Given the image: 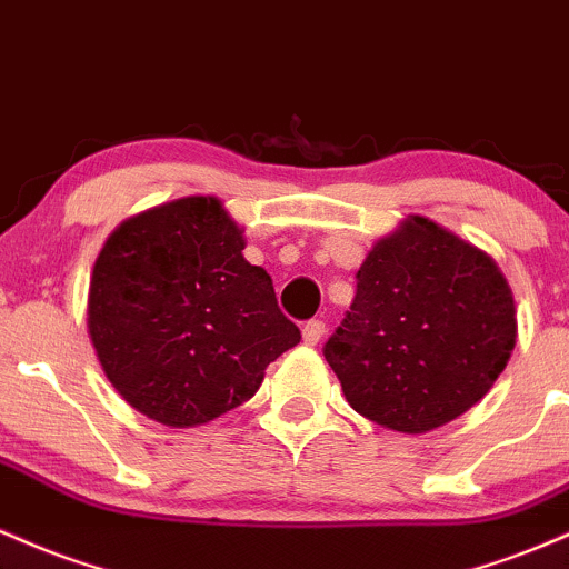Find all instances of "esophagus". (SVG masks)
<instances>
[{"label": "esophagus", "mask_w": 569, "mask_h": 569, "mask_svg": "<svg viewBox=\"0 0 569 569\" xmlns=\"http://www.w3.org/2000/svg\"><path fill=\"white\" fill-rule=\"evenodd\" d=\"M322 336H325V322H322V319H309V322L303 325V341L311 343V347L322 341Z\"/></svg>", "instance_id": "esophagus-1"}]
</instances>
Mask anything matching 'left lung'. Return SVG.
<instances>
[{
	"label": "left lung",
	"instance_id": "8db88e82",
	"mask_svg": "<svg viewBox=\"0 0 569 569\" xmlns=\"http://www.w3.org/2000/svg\"><path fill=\"white\" fill-rule=\"evenodd\" d=\"M355 279V301L322 355L357 413L413 436L489 392L516 343V311L487 252L411 217Z\"/></svg>",
	"mask_w": 569,
	"mask_h": 569
}]
</instances>
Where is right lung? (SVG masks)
<instances>
[{
    "label": "right lung",
    "instance_id": "add662e5",
    "mask_svg": "<svg viewBox=\"0 0 569 569\" xmlns=\"http://www.w3.org/2000/svg\"><path fill=\"white\" fill-rule=\"evenodd\" d=\"M222 203L190 196L107 239L88 330L123 400L169 427L212 422L258 392L268 362L301 341L271 277L247 263Z\"/></svg>",
    "mask_w": 569,
    "mask_h": 569
}]
</instances>
